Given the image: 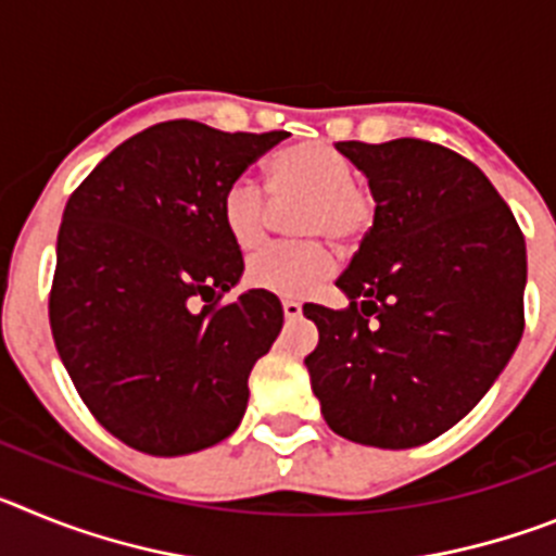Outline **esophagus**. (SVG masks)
<instances>
[{"label": "esophagus", "instance_id": "obj_1", "mask_svg": "<svg viewBox=\"0 0 556 556\" xmlns=\"http://www.w3.org/2000/svg\"><path fill=\"white\" fill-rule=\"evenodd\" d=\"M301 314H303L301 303H298V301H283V317H287V320H298Z\"/></svg>", "mask_w": 556, "mask_h": 556}]
</instances>
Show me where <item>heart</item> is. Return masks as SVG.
<instances>
[{"instance_id":"obj_1","label":"heart","mask_w":556,"mask_h":556,"mask_svg":"<svg viewBox=\"0 0 556 556\" xmlns=\"http://www.w3.org/2000/svg\"><path fill=\"white\" fill-rule=\"evenodd\" d=\"M267 189L275 205L303 203L301 239H323L351 248L372 219V200L356 184V166L328 144H294L275 152L267 166ZM269 200L253 178H236L223 194V228L239 250L262 248L269 233ZM331 273L320 244L269 248L248 262V283L281 298L314 292Z\"/></svg>"}]
</instances>
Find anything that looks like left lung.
Instances as JSON below:
<instances>
[{
    "label": "left lung",
    "mask_w": 556,
    "mask_h": 556,
    "mask_svg": "<svg viewBox=\"0 0 556 556\" xmlns=\"http://www.w3.org/2000/svg\"><path fill=\"white\" fill-rule=\"evenodd\" d=\"M376 214L339 275L351 306L306 303L312 390L339 437L415 448L468 415L523 333L527 244L468 159L420 139L339 141Z\"/></svg>",
    "instance_id": "obj_1"
}]
</instances>
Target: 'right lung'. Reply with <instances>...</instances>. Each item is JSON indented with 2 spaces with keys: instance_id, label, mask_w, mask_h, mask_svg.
Here are the masks:
<instances>
[{
  "instance_id": "1",
  "label": "right lung",
  "mask_w": 556,
  "mask_h": 556,
  "mask_svg": "<svg viewBox=\"0 0 556 556\" xmlns=\"http://www.w3.org/2000/svg\"><path fill=\"white\" fill-rule=\"evenodd\" d=\"M287 139L161 122L97 166L68 198L49 323L91 415L122 443L184 456L223 443L248 409L253 365L281 333L275 294L248 289L223 228V194ZM206 306L193 312V303Z\"/></svg>"
}]
</instances>
